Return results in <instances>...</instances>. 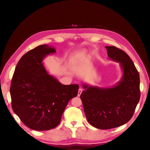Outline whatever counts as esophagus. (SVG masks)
I'll list each match as a JSON object with an SVG mask.
<instances>
[{
  "instance_id": "34e87169",
  "label": "esophagus",
  "mask_w": 150,
  "mask_h": 150,
  "mask_svg": "<svg viewBox=\"0 0 150 150\" xmlns=\"http://www.w3.org/2000/svg\"><path fill=\"white\" fill-rule=\"evenodd\" d=\"M82 88H79V91H78V96H79V97L81 95V93H82Z\"/></svg>"
}]
</instances>
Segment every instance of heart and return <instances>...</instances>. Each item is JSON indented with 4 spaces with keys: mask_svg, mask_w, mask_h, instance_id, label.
<instances>
[{
    "mask_svg": "<svg viewBox=\"0 0 150 150\" xmlns=\"http://www.w3.org/2000/svg\"><path fill=\"white\" fill-rule=\"evenodd\" d=\"M74 61H75V60L73 59L71 60V63H73V62H74Z\"/></svg>",
    "mask_w": 150,
    "mask_h": 150,
    "instance_id": "obj_1",
    "label": "heart"
}]
</instances>
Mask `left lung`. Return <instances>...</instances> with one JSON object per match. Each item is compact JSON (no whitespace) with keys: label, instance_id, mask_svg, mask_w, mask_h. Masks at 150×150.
<instances>
[{"label":"left lung","instance_id":"1","mask_svg":"<svg viewBox=\"0 0 150 150\" xmlns=\"http://www.w3.org/2000/svg\"><path fill=\"white\" fill-rule=\"evenodd\" d=\"M109 58L120 63L122 77L116 86L101 88L82 85L81 98L86 119L91 126L108 129L132 119L141 97L139 73L128 54L115 46H106Z\"/></svg>","mask_w":150,"mask_h":150}]
</instances>
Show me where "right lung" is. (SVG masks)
I'll return each instance as SVG.
<instances>
[{
    "label": "right lung",
    "mask_w": 150,
    "mask_h": 150,
    "mask_svg": "<svg viewBox=\"0 0 150 150\" xmlns=\"http://www.w3.org/2000/svg\"><path fill=\"white\" fill-rule=\"evenodd\" d=\"M55 52L47 44L29 51L19 60L12 77V109L25 125L37 131L58 126L67 104L78 94V84H62L46 71L43 59Z\"/></svg>",
    "instance_id": "add662e5"
}]
</instances>
